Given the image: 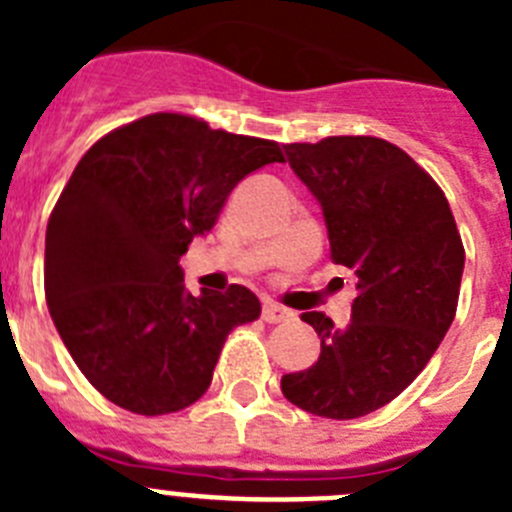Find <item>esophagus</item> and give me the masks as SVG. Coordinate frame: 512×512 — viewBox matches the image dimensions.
<instances>
[{"label": "esophagus", "instance_id": "1", "mask_svg": "<svg viewBox=\"0 0 512 512\" xmlns=\"http://www.w3.org/2000/svg\"><path fill=\"white\" fill-rule=\"evenodd\" d=\"M261 318H264L266 323H282V320L295 318V312L277 305V302H264V307H261Z\"/></svg>", "mask_w": 512, "mask_h": 512}]
</instances>
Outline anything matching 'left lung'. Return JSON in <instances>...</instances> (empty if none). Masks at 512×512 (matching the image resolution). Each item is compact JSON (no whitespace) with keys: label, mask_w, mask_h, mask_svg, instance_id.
Returning <instances> with one entry per match:
<instances>
[{"label":"left lung","mask_w":512,"mask_h":512,"mask_svg":"<svg viewBox=\"0 0 512 512\" xmlns=\"http://www.w3.org/2000/svg\"><path fill=\"white\" fill-rule=\"evenodd\" d=\"M284 153L323 210L330 259L354 271L356 297L343 328L325 312L302 315L320 356L284 374L282 392L320 418H361L423 372L454 323L461 235L438 184L387 140L336 135Z\"/></svg>","instance_id":"left-lung-1"}]
</instances>
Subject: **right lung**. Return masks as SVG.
Here are the masks:
<instances>
[{"mask_svg":"<svg viewBox=\"0 0 512 512\" xmlns=\"http://www.w3.org/2000/svg\"><path fill=\"white\" fill-rule=\"evenodd\" d=\"M282 161L271 140L174 112L140 117L84 153L45 230V300L107 400L166 415L205 395L228 333L261 305L241 284L194 297L179 259L235 184Z\"/></svg>","mask_w":512,"mask_h":512,"instance_id":"1","label":"right lung"}]
</instances>
